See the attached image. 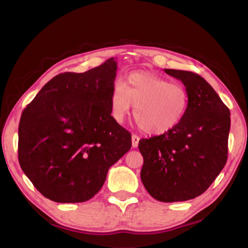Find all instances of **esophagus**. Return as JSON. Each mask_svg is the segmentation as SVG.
Here are the masks:
<instances>
[{
	"mask_svg": "<svg viewBox=\"0 0 248 248\" xmlns=\"http://www.w3.org/2000/svg\"><path fill=\"white\" fill-rule=\"evenodd\" d=\"M139 143H140V138L136 134H133L132 135V147L133 148H136V147L139 146Z\"/></svg>",
	"mask_w": 248,
	"mask_h": 248,
	"instance_id": "esophagus-1",
	"label": "esophagus"
}]
</instances>
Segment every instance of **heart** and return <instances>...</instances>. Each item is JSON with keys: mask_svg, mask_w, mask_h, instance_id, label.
Returning a JSON list of instances; mask_svg holds the SVG:
<instances>
[{"mask_svg": "<svg viewBox=\"0 0 248 248\" xmlns=\"http://www.w3.org/2000/svg\"><path fill=\"white\" fill-rule=\"evenodd\" d=\"M110 109L117 123H124L134 108V119L150 134L168 132L181 123L188 96L181 84L148 72H132L116 82L110 93Z\"/></svg>", "mask_w": 248, "mask_h": 248, "instance_id": "1", "label": "heart"}]
</instances>
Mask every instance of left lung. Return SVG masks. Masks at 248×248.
<instances>
[{
    "instance_id": "left-lung-1",
    "label": "left lung",
    "mask_w": 248,
    "mask_h": 248,
    "mask_svg": "<svg viewBox=\"0 0 248 248\" xmlns=\"http://www.w3.org/2000/svg\"><path fill=\"white\" fill-rule=\"evenodd\" d=\"M164 71L186 86L188 107L177 127L140 140V179L159 202H186L207 191L227 162L230 112L197 73Z\"/></svg>"
}]
</instances>
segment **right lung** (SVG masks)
<instances>
[{
  "label": "right lung",
  "mask_w": 248,
  "mask_h": 248,
  "mask_svg": "<svg viewBox=\"0 0 248 248\" xmlns=\"http://www.w3.org/2000/svg\"><path fill=\"white\" fill-rule=\"evenodd\" d=\"M117 62L50 80L24 108L18 159L34 186L56 202L96 195L108 168L130 150L131 134L110 113Z\"/></svg>",
  "instance_id": "right-lung-1"
}]
</instances>
